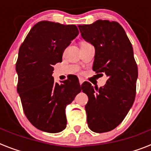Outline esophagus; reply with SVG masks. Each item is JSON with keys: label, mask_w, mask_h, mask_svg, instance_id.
<instances>
[{"label": "esophagus", "mask_w": 151, "mask_h": 151, "mask_svg": "<svg viewBox=\"0 0 151 151\" xmlns=\"http://www.w3.org/2000/svg\"><path fill=\"white\" fill-rule=\"evenodd\" d=\"M78 80H79V84H80V85H82V84L84 82V81H85V80H84L82 78H78Z\"/></svg>", "instance_id": "34e87169"}]
</instances>
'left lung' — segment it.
<instances>
[{"instance_id":"1","label":"left lung","mask_w":151,"mask_h":151,"mask_svg":"<svg viewBox=\"0 0 151 151\" xmlns=\"http://www.w3.org/2000/svg\"><path fill=\"white\" fill-rule=\"evenodd\" d=\"M78 29L82 38L95 48L93 70L108 77L100 88L88 82L82 85L88 97L85 105L88 125L94 132H110L123 121L135 98L138 66L132 45L117 22L100 19Z\"/></svg>"}]
</instances>
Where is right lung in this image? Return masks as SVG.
I'll list each match as a JSON object with an SVG mask.
<instances>
[{
    "mask_svg": "<svg viewBox=\"0 0 151 151\" xmlns=\"http://www.w3.org/2000/svg\"><path fill=\"white\" fill-rule=\"evenodd\" d=\"M78 35L75 25L41 21L19 50L17 91L26 116L43 132L57 133L66 129V106L82 91L76 77L60 85L52 76L53 66L62 62L64 50Z\"/></svg>",
    "mask_w": 151,
    "mask_h": 151,
    "instance_id": "right-lung-1",
    "label": "right lung"
}]
</instances>
